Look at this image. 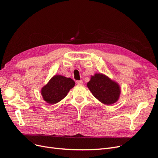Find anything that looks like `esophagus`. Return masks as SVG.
Instances as JSON below:
<instances>
[{
	"instance_id": "esophagus-1",
	"label": "esophagus",
	"mask_w": 158,
	"mask_h": 158,
	"mask_svg": "<svg viewBox=\"0 0 158 158\" xmlns=\"http://www.w3.org/2000/svg\"><path fill=\"white\" fill-rule=\"evenodd\" d=\"M76 84H77L78 85H82L83 84V81L82 80L76 81Z\"/></svg>"
}]
</instances>
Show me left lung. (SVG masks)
Listing matches in <instances>:
<instances>
[{"label":"left lung","mask_w":158,"mask_h":158,"mask_svg":"<svg viewBox=\"0 0 158 158\" xmlns=\"http://www.w3.org/2000/svg\"><path fill=\"white\" fill-rule=\"evenodd\" d=\"M87 86L95 98L107 106L116 103L120 97V85L102 73L91 76Z\"/></svg>","instance_id":"left-lung-1"}]
</instances>
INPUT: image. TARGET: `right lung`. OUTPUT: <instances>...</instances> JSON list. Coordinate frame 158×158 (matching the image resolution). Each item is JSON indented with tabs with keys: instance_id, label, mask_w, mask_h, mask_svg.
Returning a JSON list of instances; mask_svg holds the SVG:
<instances>
[{
	"instance_id": "add662e5",
	"label": "right lung",
	"mask_w": 158,
	"mask_h": 158,
	"mask_svg": "<svg viewBox=\"0 0 158 158\" xmlns=\"http://www.w3.org/2000/svg\"><path fill=\"white\" fill-rule=\"evenodd\" d=\"M74 85V81L70 78L55 75L41 88V94L45 102L53 105L64 99Z\"/></svg>"
}]
</instances>
